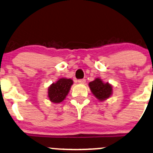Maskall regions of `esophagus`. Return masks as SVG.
Listing matches in <instances>:
<instances>
[{"label":"esophagus","mask_w":153,"mask_h":153,"mask_svg":"<svg viewBox=\"0 0 153 153\" xmlns=\"http://www.w3.org/2000/svg\"><path fill=\"white\" fill-rule=\"evenodd\" d=\"M85 81V79H80V80H78V82L80 84H84Z\"/></svg>","instance_id":"34e87169"}]
</instances>
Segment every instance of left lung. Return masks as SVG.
Returning <instances> with one entry per match:
<instances>
[{
	"instance_id": "left-lung-1",
	"label": "left lung",
	"mask_w": 153,
	"mask_h": 153,
	"mask_svg": "<svg viewBox=\"0 0 153 153\" xmlns=\"http://www.w3.org/2000/svg\"><path fill=\"white\" fill-rule=\"evenodd\" d=\"M89 87L93 94L98 99L102 101L110 97L113 93V87L108 82L104 83L100 78L95 79L89 83Z\"/></svg>"
}]
</instances>
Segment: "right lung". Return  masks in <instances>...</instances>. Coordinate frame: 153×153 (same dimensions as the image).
<instances>
[{
  "label": "right lung",
  "instance_id": "1",
  "mask_svg": "<svg viewBox=\"0 0 153 153\" xmlns=\"http://www.w3.org/2000/svg\"><path fill=\"white\" fill-rule=\"evenodd\" d=\"M73 82L71 79L60 78L55 83L51 85L48 88V97L54 103L61 102L69 93Z\"/></svg>",
  "mask_w": 153,
  "mask_h": 153
}]
</instances>
